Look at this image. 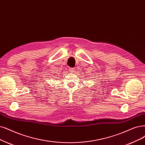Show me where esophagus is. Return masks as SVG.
I'll use <instances>...</instances> for the list:
<instances>
[{"mask_svg": "<svg viewBox=\"0 0 145 145\" xmlns=\"http://www.w3.org/2000/svg\"><path fill=\"white\" fill-rule=\"evenodd\" d=\"M69 72H71V73H74V72H75V69L71 67V68H69Z\"/></svg>", "mask_w": 145, "mask_h": 145, "instance_id": "1", "label": "esophagus"}]
</instances>
